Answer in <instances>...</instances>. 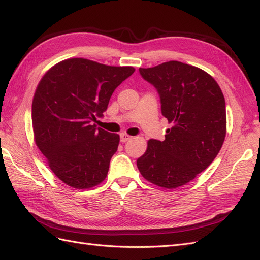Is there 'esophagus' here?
Returning <instances> with one entry per match:
<instances>
[{"mask_svg":"<svg viewBox=\"0 0 260 260\" xmlns=\"http://www.w3.org/2000/svg\"><path fill=\"white\" fill-rule=\"evenodd\" d=\"M132 139V137H130V136H128V135H125V133H122V135H120V141L122 143H124V142H128V141H130Z\"/></svg>","mask_w":260,"mask_h":260,"instance_id":"1","label":"esophagus"}]
</instances>
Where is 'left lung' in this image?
Returning a JSON list of instances; mask_svg holds the SVG:
<instances>
[{"instance_id":"left-lung-1","label":"left lung","mask_w":260,"mask_h":260,"mask_svg":"<svg viewBox=\"0 0 260 260\" xmlns=\"http://www.w3.org/2000/svg\"><path fill=\"white\" fill-rule=\"evenodd\" d=\"M139 72L158 92L161 114L172 125L164 141L148 140L137 166L155 185H184L209 166L223 144L226 115L222 91L203 69L177 60Z\"/></svg>"}]
</instances>
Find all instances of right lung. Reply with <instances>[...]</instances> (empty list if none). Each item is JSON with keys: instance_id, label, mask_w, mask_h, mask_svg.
<instances>
[{"instance_id": "obj_1", "label": "right lung", "mask_w": 260, "mask_h": 260, "mask_svg": "<svg viewBox=\"0 0 260 260\" xmlns=\"http://www.w3.org/2000/svg\"><path fill=\"white\" fill-rule=\"evenodd\" d=\"M135 70L69 58L41 78L31 113L35 142L65 184L84 190L105 180L120 138L92 121L103 116L115 89Z\"/></svg>"}]
</instances>
